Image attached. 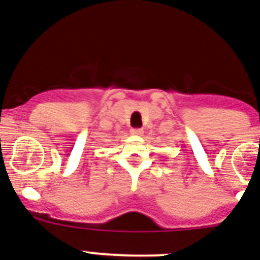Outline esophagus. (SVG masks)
I'll return each instance as SVG.
<instances>
[{
    "label": "esophagus",
    "instance_id": "1",
    "mask_svg": "<svg viewBox=\"0 0 260 260\" xmlns=\"http://www.w3.org/2000/svg\"><path fill=\"white\" fill-rule=\"evenodd\" d=\"M130 133H132L133 135H142L143 134V130H142V128H133Z\"/></svg>",
    "mask_w": 260,
    "mask_h": 260
}]
</instances>
